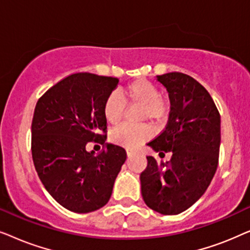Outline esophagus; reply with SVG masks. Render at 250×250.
Instances as JSON below:
<instances>
[{
  "mask_svg": "<svg viewBox=\"0 0 250 250\" xmlns=\"http://www.w3.org/2000/svg\"><path fill=\"white\" fill-rule=\"evenodd\" d=\"M126 153H127V156H132V155H133V153H134V150L127 149V150H126Z\"/></svg>",
  "mask_w": 250,
  "mask_h": 250,
  "instance_id": "1",
  "label": "esophagus"
}]
</instances>
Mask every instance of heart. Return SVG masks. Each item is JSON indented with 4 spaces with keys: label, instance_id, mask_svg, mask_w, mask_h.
<instances>
[{
    "label": "heart",
    "instance_id": "heart-1",
    "mask_svg": "<svg viewBox=\"0 0 250 250\" xmlns=\"http://www.w3.org/2000/svg\"><path fill=\"white\" fill-rule=\"evenodd\" d=\"M123 99L111 94L105 99L102 107V114L107 124L117 125L124 118L126 104L140 109L136 114L139 122H149L152 127H160L169 117L170 99L168 95L160 93L159 87L151 81L139 78L126 84L119 90ZM150 132L146 124L127 125L124 124L115 128L110 134L111 142L115 145L134 148L149 139Z\"/></svg>",
    "mask_w": 250,
    "mask_h": 250
}]
</instances>
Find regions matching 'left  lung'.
<instances>
[{"label":"left lung","mask_w":250,"mask_h":250,"mask_svg":"<svg viewBox=\"0 0 250 250\" xmlns=\"http://www.w3.org/2000/svg\"><path fill=\"white\" fill-rule=\"evenodd\" d=\"M167 88L170 114L164 131L149 146L172 152L169 162L146 156L140 175L146 206L164 215H176L192 206L207 190L218 165L221 116L208 91L189 75L172 71L157 76Z\"/></svg>","instance_id":"obj_1"}]
</instances>
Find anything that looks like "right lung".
I'll return each instance as SVG.
<instances>
[{
    "label": "right lung",
    "instance_id": "right-lung-1",
    "mask_svg": "<svg viewBox=\"0 0 250 250\" xmlns=\"http://www.w3.org/2000/svg\"><path fill=\"white\" fill-rule=\"evenodd\" d=\"M119 80L91 73L62 78L37 101L32 122V156L41 182L61 206L90 213L110 199L126 160L122 146L107 143L87 152V143L104 145V102Z\"/></svg>",
    "mask_w": 250,
    "mask_h": 250
}]
</instances>
